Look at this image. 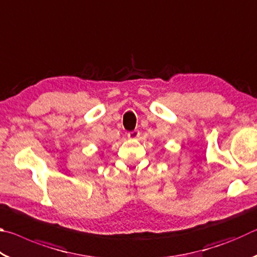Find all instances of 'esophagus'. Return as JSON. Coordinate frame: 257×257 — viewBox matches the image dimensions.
Returning <instances> with one entry per match:
<instances>
[{"instance_id":"esophagus-1","label":"esophagus","mask_w":257,"mask_h":257,"mask_svg":"<svg viewBox=\"0 0 257 257\" xmlns=\"http://www.w3.org/2000/svg\"><path fill=\"white\" fill-rule=\"evenodd\" d=\"M139 135H141L139 130H134V132L128 133V138L129 139H137L139 137Z\"/></svg>"}]
</instances>
